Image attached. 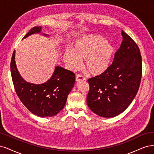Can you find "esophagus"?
<instances>
[{
    "label": "esophagus",
    "mask_w": 154,
    "mask_h": 154,
    "mask_svg": "<svg viewBox=\"0 0 154 154\" xmlns=\"http://www.w3.org/2000/svg\"><path fill=\"white\" fill-rule=\"evenodd\" d=\"M75 80L77 82H80L81 81H85L86 80V78L83 77L82 75H77L76 76V78H75Z\"/></svg>",
    "instance_id": "obj_1"
}]
</instances>
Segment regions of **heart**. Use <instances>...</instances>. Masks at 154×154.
Instances as JSON below:
<instances>
[{
  "mask_svg": "<svg viewBox=\"0 0 154 154\" xmlns=\"http://www.w3.org/2000/svg\"><path fill=\"white\" fill-rule=\"evenodd\" d=\"M114 48L106 39L98 34H89L78 39L73 51L68 49L64 54V61L72 70L81 66L84 60V68L92 75H100L109 67Z\"/></svg>",
  "mask_w": 154,
  "mask_h": 154,
  "instance_id": "heart-1",
  "label": "heart"
}]
</instances>
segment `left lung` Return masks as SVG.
I'll return each instance as SVG.
<instances>
[{
	"label": "left lung",
	"instance_id": "left-lung-1",
	"mask_svg": "<svg viewBox=\"0 0 154 154\" xmlns=\"http://www.w3.org/2000/svg\"><path fill=\"white\" fill-rule=\"evenodd\" d=\"M123 41L107 70L88 80L90 91L87 103L96 115L115 117L123 112L136 97L142 75L140 48L122 31Z\"/></svg>",
	"mask_w": 154,
	"mask_h": 154
}]
</instances>
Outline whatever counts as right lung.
<instances>
[{
    "label": "right lung",
    "mask_w": 154,
    "mask_h": 154,
    "mask_svg": "<svg viewBox=\"0 0 154 154\" xmlns=\"http://www.w3.org/2000/svg\"><path fill=\"white\" fill-rule=\"evenodd\" d=\"M42 27H34L23 39L39 34ZM43 35L48 36L47 34ZM11 73L14 90L27 109L39 117H51L60 112L66 102L75 81L72 72L57 66L51 79L43 84L27 82L20 75L15 63V51L11 61Z\"/></svg>",
    "instance_id": "obj_1"
}]
</instances>
